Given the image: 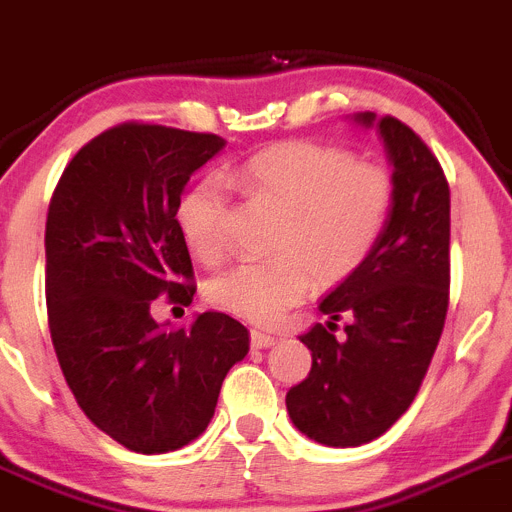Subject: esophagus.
<instances>
[{"label":"esophagus","instance_id":"1","mask_svg":"<svg viewBox=\"0 0 512 512\" xmlns=\"http://www.w3.org/2000/svg\"><path fill=\"white\" fill-rule=\"evenodd\" d=\"M275 341H278V338L272 336V333H262V331H250V343L255 348H270V346H275Z\"/></svg>","mask_w":512,"mask_h":512}]
</instances>
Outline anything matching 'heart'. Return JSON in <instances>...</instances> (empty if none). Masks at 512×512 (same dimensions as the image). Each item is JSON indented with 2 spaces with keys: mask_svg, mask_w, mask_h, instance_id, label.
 Wrapping results in <instances>:
<instances>
[{
  "mask_svg": "<svg viewBox=\"0 0 512 512\" xmlns=\"http://www.w3.org/2000/svg\"><path fill=\"white\" fill-rule=\"evenodd\" d=\"M252 202L278 209L265 260L242 262L209 283V300L245 321L275 323L308 290L328 285L369 257L389 219L394 181L379 164L343 148L288 141L252 156L237 174ZM181 237L204 265L229 252L222 181L202 179L176 207Z\"/></svg>",
  "mask_w": 512,
  "mask_h": 512,
  "instance_id": "b5f03b06",
  "label": "heart"
}]
</instances>
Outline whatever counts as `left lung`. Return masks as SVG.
<instances>
[{
	"label": "left lung",
	"mask_w": 512,
	"mask_h": 512,
	"mask_svg": "<svg viewBox=\"0 0 512 512\" xmlns=\"http://www.w3.org/2000/svg\"><path fill=\"white\" fill-rule=\"evenodd\" d=\"M376 128L391 164L394 202L379 242L321 300L326 326L300 341L313 353L308 379L285 407L305 437L358 447L381 437L417 396L450 300V186L427 143L396 118L353 113ZM347 321L344 333H332Z\"/></svg>",
	"instance_id": "1"
}]
</instances>
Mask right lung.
<instances>
[{"mask_svg":"<svg viewBox=\"0 0 512 512\" xmlns=\"http://www.w3.org/2000/svg\"><path fill=\"white\" fill-rule=\"evenodd\" d=\"M224 143L123 123L73 156L47 212V318L60 369L85 417L141 455L194 442L227 371L250 351L247 328L224 313H199L179 331L151 315L161 293L194 298L176 207Z\"/></svg>","mask_w":512,"mask_h":512,"instance_id":"obj_1","label":"right lung"}]
</instances>
